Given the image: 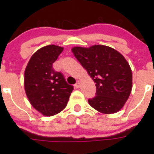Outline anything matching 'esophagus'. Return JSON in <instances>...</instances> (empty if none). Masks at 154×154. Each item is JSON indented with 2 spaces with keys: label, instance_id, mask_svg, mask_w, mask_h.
Listing matches in <instances>:
<instances>
[{
  "label": "esophagus",
  "instance_id": "1",
  "mask_svg": "<svg viewBox=\"0 0 154 154\" xmlns=\"http://www.w3.org/2000/svg\"><path fill=\"white\" fill-rule=\"evenodd\" d=\"M75 87L76 88H79V87H80V82H79V81H77V82H76V84L75 85Z\"/></svg>",
  "mask_w": 154,
  "mask_h": 154
}]
</instances>
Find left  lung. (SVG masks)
Here are the masks:
<instances>
[{
  "mask_svg": "<svg viewBox=\"0 0 154 154\" xmlns=\"http://www.w3.org/2000/svg\"><path fill=\"white\" fill-rule=\"evenodd\" d=\"M74 55L95 82L96 93L88 103L103 114H114L122 109L132 91V75L127 60L112 48L95 45L74 47Z\"/></svg>",
  "mask_w": 154,
  "mask_h": 154,
  "instance_id": "left-lung-1",
  "label": "left lung"
}]
</instances>
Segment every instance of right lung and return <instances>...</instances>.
Returning <instances> with one entry per match:
<instances>
[{"instance_id": "1", "label": "right lung", "mask_w": 154, "mask_h": 154, "mask_svg": "<svg viewBox=\"0 0 154 154\" xmlns=\"http://www.w3.org/2000/svg\"><path fill=\"white\" fill-rule=\"evenodd\" d=\"M63 48L49 45L32 56L24 72V89L33 107L44 116L59 114L66 106L74 88L53 63Z\"/></svg>"}]
</instances>
